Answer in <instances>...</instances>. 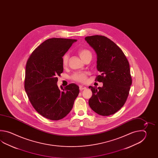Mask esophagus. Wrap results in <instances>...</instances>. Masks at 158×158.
Wrapping results in <instances>:
<instances>
[{
	"mask_svg": "<svg viewBox=\"0 0 158 158\" xmlns=\"http://www.w3.org/2000/svg\"><path fill=\"white\" fill-rule=\"evenodd\" d=\"M79 89H80V90H85L86 89V87L84 86H82V85H80L79 86Z\"/></svg>",
	"mask_w": 158,
	"mask_h": 158,
	"instance_id": "1",
	"label": "esophagus"
}]
</instances>
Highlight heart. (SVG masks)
<instances>
[{
  "instance_id": "heart-1",
  "label": "heart",
  "mask_w": 158,
  "mask_h": 158,
  "mask_svg": "<svg viewBox=\"0 0 158 158\" xmlns=\"http://www.w3.org/2000/svg\"><path fill=\"white\" fill-rule=\"evenodd\" d=\"M78 54L79 55L81 59L84 61L86 59H87L89 56H91V54L90 51L87 49H81L78 51ZM69 56L68 54H65L62 58V64L64 67H67L68 64ZM87 72H83V73H75L72 76V79L75 81L79 82H85L87 80Z\"/></svg>"
}]
</instances>
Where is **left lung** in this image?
I'll return each instance as SVG.
<instances>
[{"mask_svg": "<svg viewBox=\"0 0 158 158\" xmlns=\"http://www.w3.org/2000/svg\"><path fill=\"white\" fill-rule=\"evenodd\" d=\"M97 55V68L101 74L95 81L102 87L89 86L91 108L98 114L109 116L121 108L127 99L132 83L130 67L123 51L113 41L102 35L85 37Z\"/></svg>", "mask_w": 158, "mask_h": 158, "instance_id": "1", "label": "left lung"}]
</instances>
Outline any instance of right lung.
Returning <instances> with one entry per match:
<instances>
[{"instance_id": "1", "label": "right lung", "mask_w": 158, "mask_h": 158, "mask_svg": "<svg viewBox=\"0 0 158 158\" xmlns=\"http://www.w3.org/2000/svg\"><path fill=\"white\" fill-rule=\"evenodd\" d=\"M77 40L50 38L44 41L27 61L24 87L34 109L42 116L59 120L67 115L79 94L71 84L58 87L57 76L63 72L62 58Z\"/></svg>"}]
</instances>
